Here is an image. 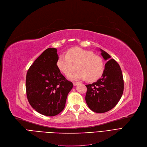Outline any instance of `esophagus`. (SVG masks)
<instances>
[{"instance_id":"obj_1","label":"esophagus","mask_w":147,"mask_h":147,"mask_svg":"<svg viewBox=\"0 0 147 147\" xmlns=\"http://www.w3.org/2000/svg\"><path fill=\"white\" fill-rule=\"evenodd\" d=\"M78 84H79V82H73V85L74 86H77Z\"/></svg>"}]
</instances>
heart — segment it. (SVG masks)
I'll return each mask as SVG.
<instances>
[{"label": "heart", "mask_w": 147, "mask_h": 147, "mask_svg": "<svg viewBox=\"0 0 147 147\" xmlns=\"http://www.w3.org/2000/svg\"><path fill=\"white\" fill-rule=\"evenodd\" d=\"M57 65L65 75L71 73L78 68L79 70L68 75V78L71 80L86 79L90 82L98 80L101 76L104 69L101 58L95 55L93 52L78 47L69 49L67 55H59Z\"/></svg>", "instance_id": "b5f03b06"}]
</instances>
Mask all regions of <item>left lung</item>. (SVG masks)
Segmentation results:
<instances>
[{
    "mask_svg": "<svg viewBox=\"0 0 147 147\" xmlns=\"http://www.w3.org/2000/svg\"><path fill=\"white\" fill-rule=\"evenodd\" d=\"M101 55L107 62L101 79L86 84L85 100L89 109L98 113L109 111L117 105L124 89L121 68L109 53L101 49Z\"/></svg>",
    "mask_w": 147,
    "mask_h": 147,
    "instance_id": "1",
    "label": "left lung"
}]
</instances>
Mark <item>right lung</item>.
I'll return each mask as SVG.
<instances>
[{
	"label": "right lung",
	"mask_w": 147,
	"mask_h": 147,
	"mask_svg": "<svg viewBox=\"0 0 147 147\" xmlns=\"http://www.w3.org/2000/svg\"><path fill=\"white\" fill-rule=\"evenodd\" d=\"M56 48H48L30 66L26 76L28 101L37 112L54 116L64 109L67 95L73 87L57 65Z\"/></svg>",
	"instance_id": "add662e5"
}]
</instances>
